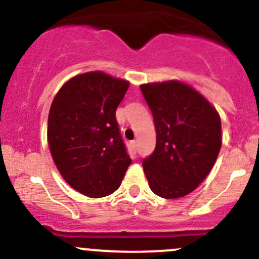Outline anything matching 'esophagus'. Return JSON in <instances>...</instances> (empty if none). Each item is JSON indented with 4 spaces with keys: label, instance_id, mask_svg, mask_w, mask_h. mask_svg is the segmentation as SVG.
<instances>
[{
    "label": "esophagus",
    "instance_id": "obj_1",
    "mask_svg": "<svg viewBox=\"0 0 259 259\" xmlns=\"http://www.w3.org/2000/svg\"><path fill=\"white\" fill-rule=\"evenodd\" d=\"M132 148L134 149V150H137V149H138V143L135 142V140H134V142H132Z\"/></svg>",
    "mask_w": 259,
    "mask_h": 259
}]
</instances>
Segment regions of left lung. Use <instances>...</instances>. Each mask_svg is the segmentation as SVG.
<instances>
[{"mask_svg": "<svg viewBox=\"0 0 259 259\" xmlns=\"http://www.w3.org/2000/svg\"><path fill=\"white\" fill-rule=\"evenodd\" d=\"M156 130L153 154L143 159L149 187L166 199L184 197L213 168L222 146L221 117L209 101L179 81L140 86Z\"/></svg>", "mask_w": 259, "mask_h": 259, "instance_id": "8db88e82", "label": "left lung"}]
</instances>
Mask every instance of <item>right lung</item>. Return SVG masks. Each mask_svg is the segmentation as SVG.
<instances>
[{
    "label": "right lung",
    "instance_id": "add662e5",
    "mask_svg": "<svg viewBox=\"0 0 259 259\" xmlns=\"http://www.w3.org/2000/svg\"><path fill=\"white\" fill-rule=\"evenodd\" d=\"M127 88L126 80L86 72L67 81L51 104L52 159L67 184L86 197L114 193L132 164L115 116Z\"/></svg>",
    "mask_w": 259,
    "mask_h": 259
}]
</instances>
